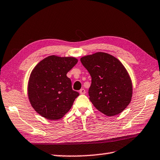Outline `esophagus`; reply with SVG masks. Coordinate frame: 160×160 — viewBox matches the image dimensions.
<instances>
[{
	"mask_svg": "<svg viewBox=\"0 0 160 160\" xmlns=\"http://www.w3.org/2000/svg\"><path fill=\"white\" fill-rule=\"evenodd\" d=\"M79 92H80V94H84V93H86V91H85V89H81L80 90Z\"/></svg>",
	"mask_w": 160,
	"mask_h": 160,
	"instance_id": "34e87169",
	"label": "esophagus"
}]
</instances>
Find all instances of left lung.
I'll return each mask as SVG.
<instances>
[{
	"label": "left lung",
	"mask_w": 160,
	"mask_h": 160,
	"mask_svg": "<svg viewBox=\"0 0 160 160\" xmlns=\"http://www.w3.org/2000/svg\"><path fill=\"white\" fill-rule=\"evenodd\" d=\"M92 77L89 100L109 117L120 114L131 101L132 84L126 68L108 53L98 52L80 58Z\"/></svg>",
	"instance_id": "1"
}]
</instances>
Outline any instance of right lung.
Returning <instances> with one entry per match:
<instances>
[{
    "instance_id": "right-lung-1",
    "label": "right lung",
    "mask_w": 160,
    "mask_h": 160,
    "mask_svg": "<svg viewBox=\"0 0 160 160\" xmlns=\"http://www.w3.org/2000/svg\"><path fill=\"white\" fill-rule=\"evenodd\" d=\"M73 57L48 56L30 73L28 95L32 107L49 120L60 119L70 110L79 93L72 89L67 73L77 64Z\"/></svg>"
}]
</instances>
